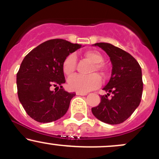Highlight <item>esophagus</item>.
<instances>
[{"label":"esophagus","instance_id":"esophagus-1","mask_svg":"<svg viewBox=\"0 0 159 159\" xmlns=\"http://www.w3.org/2000/svg\"><path fill=\"white\" fill-rule=\"evenodd\" d=\"M76 93L77 96H86V95L88 94V93H86V92H81V91H77Z\"/></svg>","mask_w":159,"mask_h":159}]
</instances>
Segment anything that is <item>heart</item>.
<instances>
[{
  "label": "heart",
  "mask_w": 159,
  "mask_h": 159,
  "mask_svg": "<svg viewBox=\"0 0 159 159\" xmlns=\"http://www.w3.org/2000/svg\"><path fill=\"white\" fill-rule=\"evenodd\" d=\"M84 56L93 63L94 66L93 71H103V66L100 64L103 61L102 56L97 51L88 50L84 53ZM76 57L74 53L68 55L65 58L63 63V73L67 76H71L76 70ZM68 86L72 90L89 92L96 88L99 87L101 84V78L96 73L89 75V76H83V75L76 74L70 76L68 80Z\"/></svg>",
  "instance_id": "heart-1"
}]
</instances>
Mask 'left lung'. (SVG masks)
Wrapping results in <instances>:
<instances>
[{"label":"left lung","instance_id":"1","mask_svg":"<svg viewBox=\"0 0 159 159\" xmlns=\"http://www.w3.org/2000/svg\"><path fill=\"white\" fill-rule=\"evenodd\" d=\"M94 45L109 55L112 70L109 83L102 89L107 94L101 96L100 102L92 108V112L106 123L120 124L139 106L143 90L141 66L132 55L119 47L108 43Z\"/></svg>","mask_w":159,"mask_h":159}]
</instances>
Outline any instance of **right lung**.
<instances>
[{
  "mask_svg": "<svg viewBox=\"0 0 159 159\" xmlns=\"http://www.w3.org/2000/svg\"><path fill=\"white\" fill-rule=\"evenodd\" d=\"M81 45L62 39L47 40L37 46L21 63L17 73L19 100L30 117L39 122H51L67 112L74 93L63 89V63ZM61 88L53 91V87Z\"/></svg>",
  "mask_w": 159,
  "mask_h": 159,
  "instance_id": "obj_1",
  "label": "right lung"
}]
</instances>
